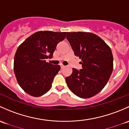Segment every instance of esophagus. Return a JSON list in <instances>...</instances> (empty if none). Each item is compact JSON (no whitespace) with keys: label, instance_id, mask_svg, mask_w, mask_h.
<instances>
[{"label":"esophagus","instance_id":"34e87169","mask_svg":"<svg viewBox=\"0 0 129 129\" xmlns=\"http://www.w3.org/2000/svg\"><path fill=\"white\" fill-rule=\"evenodd\" d=\"M60 66H61V69H63V68L64 67V65H63V64H60Z\"/></svg>","mask_w":129,"mask_h":129}]
</instances>
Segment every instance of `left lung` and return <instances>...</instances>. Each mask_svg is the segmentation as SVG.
<instances>
[{
  "label": "left lung",
  "instance_id": "left-lung-1",
  "mask_svg": "<svg viewBox=\"0 0 129 129\" xmlns=\"http://www.w3.org/2000/svg\"><path fill=\"white\" fill-rule=\"evenodd\" d=\"M66 38L74 55L82 60V68H73L72 74L66 78L68 86L79 98H91L104 88L112 74V51L103 39L92 33L67 32Z\"/></svg>",
  "mask_w": 129,
  "mask_h": 129
}]
</instances>
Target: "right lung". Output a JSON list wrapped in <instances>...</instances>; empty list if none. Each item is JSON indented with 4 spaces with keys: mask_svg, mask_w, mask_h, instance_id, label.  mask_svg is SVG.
Masks as SVG:
<instances>
[{
    "mask_svg": "<svg viewBox=\"0 0 129 129\" xmlns=\"http://www.w3.org/2000/svg\"><path fill=\"white\" fill-rule=\"evenodd\" d=\"M66 32L40 31L26 38L17 48L14 68L17 82L22 89L39 97L50 89L59 65L46 63L52 58L56 45L66 38Z\"/></svg>",
    "mask_w": 129,
    "mask_h": 129,
    "instance_id": "right-lung-1",
    "label": "right lung"
}]
</instances>
